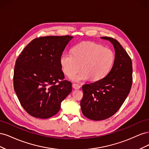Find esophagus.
Listing matches in <instances>:
<instances>
[{
    "mask_svg": "<svg viewBox=\"0 0 149 149\" xmlns=\"http://www.w3.org/2000/svg\"><path fill=\"white\" fill-rule=\"evenodd\" d=\"M72 86H73V88L75 89H79L81 88V86L77 84H73Z\"/></svg>",
    "mask_w": 149,
    "mask_h": 149,
    "instance_id": "esophagus-1",
    "label": "esophagus"
}]
</instances>
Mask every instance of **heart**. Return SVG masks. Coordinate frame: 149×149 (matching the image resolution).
<instances>
[{
  "label": "heart",
  "mask_w": 149,
  "mask_h": 149,
  "mask_svg": "<svg viewBox=\"0 0 149 149\" xmlns=\"http://www.w3.org/2000/svg\"><path fill=\"white\" fill-rule=\"evenodd\" d=\"M115 60L114 52L111 48L91 42L76 44L71 49V54H63L60 63L63 73L71 76L81 68L71 79L79 83L89 78L97 81L104 78L112 68Z\"/></svg>",
  "instance_id": "b5f03b06"
}]
</instances>
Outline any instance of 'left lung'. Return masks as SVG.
Here are the masks:
<instances>
[{
	"instance_id": "left-lung-1",
	"label": "left lung",
	"mask_w": 149,
	"mask_h": 149,
	"mask_svg": "<svg viewBox=\"0 0 149 149\" xmlns=\"http://www.w3.org/2000/svg\"><path fill=\"white\" fill-rule=\"evenodd\" d=\"M101 38L113 45L115 60L104 78L82 86L81 109L84 116L94 120H104L113 116L127 97L132 83V61L127 53L116 39Z\"/></svg>"
}]
</instances>
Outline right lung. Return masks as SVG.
<instances>
[{
  "instance_id": "right-lung-1",
  "label": "right lung",
  "mask_w": 149,
  "mask_h": 149,
  "mask_svg": "<svg viewBox=\"0 0 149 149\" xmlns=\"http://www.w3.org/2000/svg\"><path fill=\"white\" fill-rule=\"evenodd\" d=\"M73 38L66 35L35 38L18 57L13 86L21 105L31 116L47 119L55 115L71 92L70 81L60 82L64 79L60 58Z\"/></svg>"
}]
</instances>
